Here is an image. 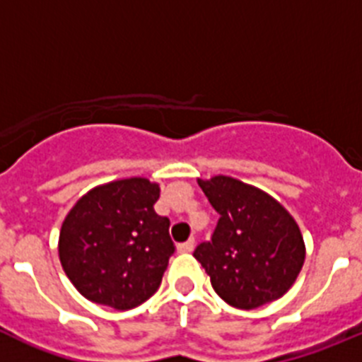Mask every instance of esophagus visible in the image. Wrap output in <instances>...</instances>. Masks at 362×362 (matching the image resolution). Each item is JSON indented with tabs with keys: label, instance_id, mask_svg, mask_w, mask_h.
<instances>
[{
	"label": "esophagus",
	"instance_id": "esophagus-1",
	"mask_svg": "<svg viewBox=\"0 0 362 362\" xmlns=\"http://www.w3.org/2000/svg\"><path fill=\"white\" fill-rule=\"evenodd\" d=\"M194 246H196V241H194V239H188L187 243H181V245H177V250L181 252V254H188V252L194 250Z\"/></svg>",
	"mask_w": 362,
	"mask_h": 362
}]
</instances>
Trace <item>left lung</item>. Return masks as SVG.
Instances as JSON below:
<instances>
[{
    "instance_id": "8db88e82",
    "label": "left lung",
    "mask_w": 362,
    "mask_h": 362,
    "mask_svg": "<svg viewBox=\"0 0 362 362\" xmlns=\"http://www.w3.org/2000/svg\"><path fill=\"white\" fill-rule=\"evenodd\" d=\"M199 187L219 221L194 257L217 296L241 310L283 297L305 263V241L293 217L263 190L233 177L199 179Z\"/></svg>"
}]
</instances>
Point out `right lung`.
I'll return each instance as SVG.
<instances>
[{
  "instance_id": "1",
  "label": "right lung",
  "mask_w": 362,
  "mask_h": 362,
  "mask_svg": "<svg viewBox=\"0 0 362 362\" xmlns=\"http://www.w3.org/2000/svg\"><path fill=\"white\" fill-rule=\"evenodd\" d=\"M159 187L130 177L92 188L59 233V261L83 297L114 310L145 303L161 284L175 246L170 219L156 214Z\"/></svg>"
}]
</instances>
